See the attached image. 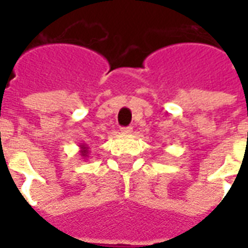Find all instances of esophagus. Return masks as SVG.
Segmentation results:
<instances>
[{
	"label": "esophagus",
	"instance_id": "esophagus-1",
	"mask_svg": "<svg viewBox=\"0 0 248 248\" xmlns=\"http://www.w3.org/2000/svg\"><path fill=\"white\" fill-rule=\"evenodd\" d=\"M121 133L126 135L131 134V133H133V127H131V126H129V127H122V129H121Z\"/></svg>",
	"mask_w": 248,
	"mask_h": 248
}]
</instances>
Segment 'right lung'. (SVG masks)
Returning <instances> with one entry per match:
<instances>
[{"instance_id":"add662e5","label":"right lung","mask_w":248,"mask_h":248,"mask_svg":"<svg viewBox=\"0 0 248 248\" xmlns=\"http://www.w3.org/2000/svg\"><path fill=\"white\" fill-rule=\"evenodd\" d=\"M89 153H90V147L87 145H79V155L82 156V159L89 158Z\"/></svg>"}]
</instances>
